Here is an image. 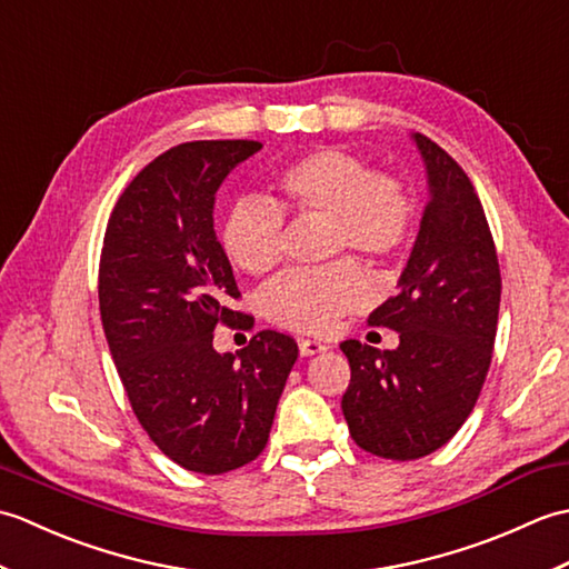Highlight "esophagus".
I'll use <instances>...</instances> for the list:
<instances>
[{"label": "esophagus", "instance_id": "34e87169", "mask_svg": "<svg viewBox=\"0 0 569 569\" xmlns=\"http://www.w3.org/2000/svg\"><path fill=\"white\" fill-rule=\"evenodd\" d=\"M298 349H300V357H312V355L328 352V345H322L318 340H300Z\"/></svg>", "mask_w": 569, "mask_h": 569}]
</instances>
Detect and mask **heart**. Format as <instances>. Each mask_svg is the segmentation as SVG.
<instances>
[{"label":"heart","instance_id":"b5f03b06","mask_svg":"<svg viewBox=\"0 0 569 569\" xmlns=\"http://www.w3.org/2000/svg\"><path fill=\"white\" fill-rule=\"evenodd\" d=\"M276 204L241 198L229 208L220 244L237 269L273 271L283 257V214L330 217V251L352 249L373 263L401 253L413 229V200L391 176L373 173L359 156L316 149L273 176ZM371 293L369 278L352 259L322 269H298L263 291L266 318L298 332H328L337 318L357 310Z\"/></svg>","mask_w":569,"mask_h":569}]
</instances>
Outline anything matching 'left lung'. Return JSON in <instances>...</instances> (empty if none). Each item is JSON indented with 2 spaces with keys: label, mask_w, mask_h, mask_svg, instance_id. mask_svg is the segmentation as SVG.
I'll return each instance as SVG.
<instances>
[{
  "label": "left lung",
  "mask_w": 569,
  "mask_h": 569,
  "mask_svg": "<svg viewBox=\"0 0 569 569\" xmlns=\"http://www.w3.org/2000/svg\"><path fill=\"white\" fill-rule=\"evenodd\" d=\"M426 163L428 204L398 278V296L369 325L398 332L396 349L345 340L352 379L342 413L377 457L418 459L452 440L475 408L497 337L501 273L485 208L450 153L410 134Z\"/></svg>",
  "instance_id": "1"
}]
</instances>
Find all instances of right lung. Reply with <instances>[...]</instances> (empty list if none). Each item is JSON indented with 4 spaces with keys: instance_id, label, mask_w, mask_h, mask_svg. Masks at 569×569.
Here are the masks:
<instances>
[{
    "instance_id": "obj_1",
    "label": "right lung",
    "mask_w": 569,
    "mask_h": 569,
    "mask_svg": "<svg viewBox=\"0 0 569 569\" xmlns=\"http://www.w3.org/2000/svg\"><path fill=\"white\" fill-rule=\"evenodd\" d=\"M259 141H190L131 180L107 222L100 316L129 403L176 465L224 475L257 459L298 359L288 335L261 330L241 352L212 347L217 322L249 316L214 234V196Z\"/></svg>"
}]
</instances>
